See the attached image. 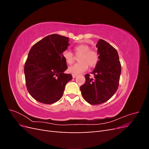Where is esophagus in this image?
<instances>
[{
	"label": "esophagus",
	"mask_w": 149,
	"mask_h": 149,
	"mask_svg": "<svg viewBox=\"0 0 149 149\" xmlns=\"http://www.w3.org/2000/svg\"><path fill=\"white\" fill-rule=\"evenodd\" d=\"M78 76V74H72V76H73V78H76V76Z\"/></svg>",
	"instance_id": "1"
}]
</instances>
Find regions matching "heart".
Masks as SVG:
<instances>
[{"label": "heart", "mask_w": 149, "mask_h": 149, "mask_svg": "<svg viewBox=\"0 0 149 149\" xmlns=\"http://www.w3.org/2000/svg\"><path fill=\"white\" fill-rule=\"evenodd\" d=\"M76 55H80L78 57V63L68 68V71L72 74H78L88 69V65L94 67L99 61V55L95 51L90 50V48L86 45H79L74 48ZM63 58L67 64L71 65L73 63L74 56L70 51L65 50L63 52Z\"/></svg>", "instance_id": "1"}]
</instances>
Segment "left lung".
<instances>
[{
    "mask_svg": "<svg viewBox=\"0 0 149 149\" xmlns=\"http://www.w3.org/2000/svg\"><path fill=\"white\" fill-rule=\"evenodd\" d=\"M99 61L91 72L94 78L86 74L85 83L80 87L83 98L90 104L97 105L108 101L119 86L121 65L118 53L111 45L100 39L97 43Z\"/></svg>",
    "mask_w": 149,
    "mask_h": 149,
    "instance_id": "obj_1",
    "label": "left lung"
}]
</instances>
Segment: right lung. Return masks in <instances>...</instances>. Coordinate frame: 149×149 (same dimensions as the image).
Listing matches in <instances>:
<instances>
[{
    "label": "right lung",
    "instance_id": "add662e5",
    "mask_svg": "<svg viewBox=\"0 0 149 149\" xmlns=\"http://www.w3.org/2000/svg\"><path fill=\"white\" fill-rule=\"evenodd\" d=\"M69 45V38L53 34L31 48L24 73L26 88L36 101L53 104L62 97L66 84L73 79L64 73L68 67L62 55Z\"/></svg>",
    "mask_w": 149,
    "mask_h": 149
}]
</instances>
